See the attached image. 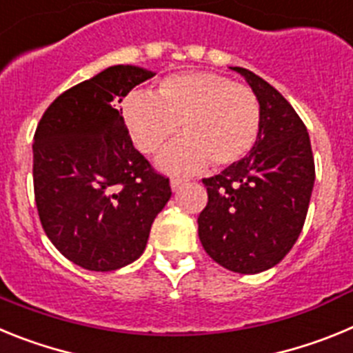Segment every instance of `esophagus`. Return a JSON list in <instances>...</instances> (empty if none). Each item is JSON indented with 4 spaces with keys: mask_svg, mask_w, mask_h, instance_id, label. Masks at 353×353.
Returning <instances> with one entry per match:
<instances>
[{
    "mask_svg": "<svg viewBox=\"0 0 353 353\" xmlns=\"http://www.w3.org/2000/svg\"><path fill=\"white\" fill-rule=\"evenodd\" d=\"M185 182L187 180H183V179H179V176H174V179H171V182H170V185H171V191L173 192H176L180 189V187L182 185H185Z\"/></svg>",
    "mask_w": 353,
    "mask_h": 353,
    "instance_id": "1",
    "label": "esophagus"
}]
</instances>
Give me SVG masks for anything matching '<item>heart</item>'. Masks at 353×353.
Wrapping results in <instances>:
<instances>
[{"instance_id":"obj_1","label":"heart","mask_w":353,"mask_h":353,"mask_svg":"<svg viewBox=\"0 0 353 353\" xmlns=\"http://www.w3.org/2000/svg\"><path fill=\"white\" fill-rule=\"evenodd\" d=\"M123 118L143 154H157L176 136L185 138L161 155L159 166L171 173H196L208 166H232L251 152L260 136L256 95L214 72L171 74L157 93L134 90L123 101Z\"/></svg>"}]
</instances>
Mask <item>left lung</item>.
Masks as SVG:
<instances>
[{"label": "left lung", "instance_id": "1", "mask_svg": "<svg viewBox=\"0 0 353 353\" xmlns=\"http://www.w3.org/2000/svg\"><path fill=\"white\" fill-rule=\"evenodd\" d=\"M232 70L260 102V136L242 161L203 179L208 203L198 217V235L224 269L258 274L279 263L297 242L313 192L314 161L307 129L285 97L248 68Z\"/></svg>", "mask_w": 353, "mask_h": 353}]
</instances>
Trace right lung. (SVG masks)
I'll return each mask as SVG.
<instances>
[{
  "instance_id": "obj_1",
  "label": "right lung",
  "mask_w": 353,
  "mask_h": 353,
  "mask_svg": "<svg viewBox=\"0 0 353 353\" xmlns=\"http://www.w3.org/2000/svg\"><path fill=\"white\" fill-rule=\"evenodd\" d=\"M152 70L114 65L61 93L33 138L40 223L54 248L86 270L109 272L143 254L171 198L170 180L134 148L121 99Z\"/></svg>"
}]
</instances>
